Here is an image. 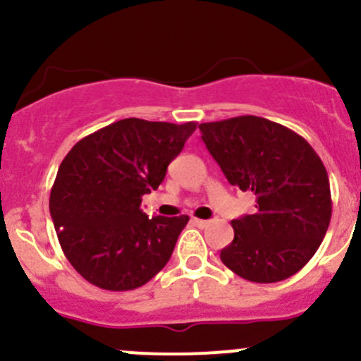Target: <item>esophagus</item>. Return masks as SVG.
Here are the masks:
<instances>
[{"label":"esophagus","instance_id":"34e87169","mask_svg":"<svg viewBox=\"0 0 361 361\" xmlns=\"http://www.w3.org/2000/svg\"><path fill=\"white\" fill-rule=\"evenodd\" d=\"M194 224L197 225L199 228H204V227H207V224H209V221H207V220H201V218H194Z\"/></svg>","mask_w":361,"mask_h":361}]
</instances>
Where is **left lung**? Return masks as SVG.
<instances>
[{"label": "left lung", "instance_id": "1", "mask_svg": "<svg viewBox=\"0 0 361 361\" xmlns=\"http://www.w3.org/2000/svg\"><path fill=\"white\" fill-rule=\"evenodd\" d=\"M199 129L228 183L257 197V213L232 220L234 241L221 250V262L253 283L293 276L319 248L332 216L322 159L304 137L262 116H234Z\"/></svg>", "mask_w": 361, "mask_h": 361}]
</instances>
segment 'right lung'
Here are the masks:
<instances>
[{
    "mask_svg": "<svg viewBox=\"0 0 361 361\" xmlns=\"http://www.w3.org/2000/svg\"><path fill=\"white\" fill-rule=\"evenodd\" d=\"M195 126L123 118L80 140L61 162L50 216L69 264L94 286L140 288L169 262L188 216L148 218L141 199L157 190Z\"/></svg>",
    "mask_w": 361,
    "mask_h": 361,
    "instance_id": "add662e5",
    "label": "right lung"
}]
</instances>
